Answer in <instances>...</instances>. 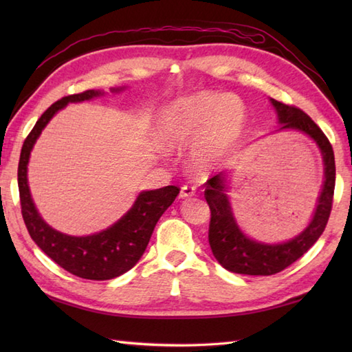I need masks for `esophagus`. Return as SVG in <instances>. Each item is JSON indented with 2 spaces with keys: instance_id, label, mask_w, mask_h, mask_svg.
Wrapping results in <instances>:
<instances>
[{
  "instance_id": "obj_1",
  "label": "esophagus",
  "mask_w": 352,
  "mask_h": 352,
  "mask_svg": "<svg viewBox=\"0 0 352 352\" xmlns=\"http://www.w3.org/2000/svg\"><path fill=\"white\" fill-rule=\"evenodd\" d=\"M195 192H197V189L193 188V186L184 184L183 188H182V190H180V197H182V198H190V197L195 195Z\"/></svg>"
}]
</instances>
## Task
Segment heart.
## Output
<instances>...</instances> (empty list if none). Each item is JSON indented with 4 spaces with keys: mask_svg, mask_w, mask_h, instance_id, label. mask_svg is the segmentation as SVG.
<instances>
[{
    "mask_svg": "<svg viewBox=\"0 0 352 352\" xmlns=\"http://www.w3.org/2000/svg\"><path fill=\"white\" fill-rule=\"evenodd\" d=\"M246 118L243 101L233 94L203 91L170 102L163 110L160 134L172 148L197 142L192 160L204 169L234 145Z\"/></svg>",
    "mask_w": 352,
    "mask_h": 352,
    "instance_id": "b5f03b06",
    "label": "heart"
}]
</instances>
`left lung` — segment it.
<instances>
[{"label": "left lung", "mask_w": 352, "mask_h": 352, "mask_svg": "<svg viewBox=\"0 0 352 352\" xmlns=\"http://www.w3.org/2000/svg\"><path fill=\"white\" fill-rule=\"evenodd\" d=\"M278 113L280 130H298L316 142L320 148L325 164V182L318 201L313 219L300 236L289 242L267 245L251 241L241 230L231 213L226 190V175L218 174L206 183L204 197L210 207V226H208V243L216 260L230 272L243 275H274L289 267L307 252L320 234L324 233L330 218L334 184L336 163L330 140L324 131L313 122V119L301 109L271 100Z\"/></svg>", "instance_id": "left-lung-1"}]
</instances>
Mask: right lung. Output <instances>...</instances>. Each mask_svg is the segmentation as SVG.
Wrapping results in <instances>:
<instances>
[{
	"label": "right lung",
	"mask_w": 352,
	"mask_h": 352,
	"mask_svg": "<svg viewBox=\"0 0 352 352\" xmlns=\"http://www.w3.org/2000/svg\"><path fill=\"white\" fill-rule=\"evenodd\" d=\"M111 91L118 92L121 89H111ZM98 95H101V92L94 91V89L68 95L45 110L24 140L18 164L21 213L30 236L36 245L65 271L77 275L80 278L96 281L115 278V276L130 271L138 263L146 250L157 221L180 193L177 186L142 192L136 203L121 219L107 230L92 236L76 237L63 234L60 231L51 228L41 218L33 204L32 195H30L27 182L30 151L45 125L58 110L63 109L68 102L86 101Z\"/></svg>",
	"instance_id": "obj_1"
}]
</instances>
